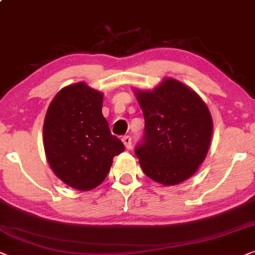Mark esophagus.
<instances>
[{
    "mask_svg": "<svg viewBox=\"0 0 255 255\" xmlns=\"http://www.w3.org/2000/svg\"><path fill=\"white\" fill-rule=\"evenodd\" d=\"M122 142H124L125 147L129 149L131 147V137L130 136H124L122 137Z\"/></svg>",
    "mask_w": 255,
    "mask_h": 255,
    "instance_id": "obj_1",
    "label": "esophagus"
}]
</instances>
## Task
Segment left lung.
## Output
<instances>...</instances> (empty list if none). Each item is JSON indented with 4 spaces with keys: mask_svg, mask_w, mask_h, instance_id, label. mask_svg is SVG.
I'll return each instance as SVG.
<instances>
[{
    "mask_svg": "<svg viewBox=\"0 0 255 255\" xmlns=\"http://www.w3.org/2000/svg\"><path fill=\"white\" fill-rule=\"evenodd\" d=\"M145 121L143 141L135 148L142 170L164 186L177 185L198 170L208 155L213 121L192 88L164 78L151 91L135 90Z\"/></svg>",
    "mask_w": 255,
    "mask_h": 255,
    "instance_id": "left-lung-1",
    "label": "left lung"
}]
</instances>
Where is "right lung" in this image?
<instances>
[{"label": "right lung", "instance_id": "add662e5", "mask_svg": "<svg viewBox=\"0 0 255 255\" xmlns=\"http://www.w3.org/2000/svg\"><path fill=\"white\" fill-rule=\"evenodd\" d=\"M104 93L84 81L62 88L47 108L43 126L46 159L71 188L90 191L105 181L125 145L111 134L103 115Z\"/></svg>", "mask_w": 255, "mask_h": 255}]
</instances>
